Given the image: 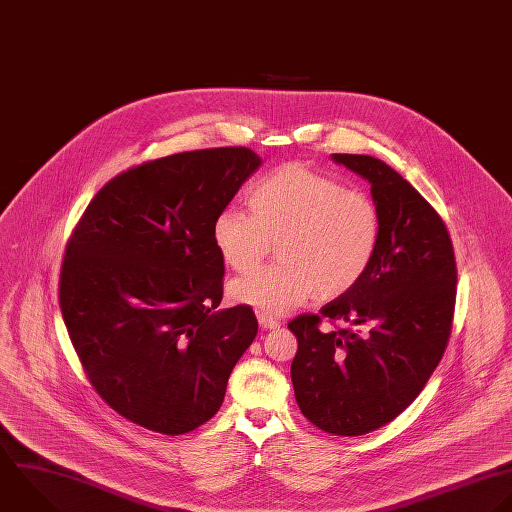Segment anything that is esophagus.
Here are the masks:
<instances>
[{"instance_id":"34e87169","label":"esophagus","mask_w":512,"mask_h":512,"mask_svg":"<svg viewBox=\"0 0 512 512\" xmlns=\"http://www.w3.org/2000/svg\"><path fill=\"white\" fill-rule=\"evenodd\" d=\"M257 319H259V325H261V329H277L281 323L275 319V317H271V315H267V313H259L257 315Z\"/></svg>"}]
</instances>
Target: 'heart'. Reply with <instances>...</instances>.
I'll list each match as a JSON object with an SVG mask.
<instances>
[{"label": "heart", "instance_id": "b5f03b06", "mask_svg": "<svg viewBox=\"0 0 512 512\" xmlns=\"http://www.w3.org/2000/svg\"><path fill=\"white\" fill-rule=\"evenodd\" d=\"M249 211L225 209L213 223V243L233 271L259 265L279 243L281 263L229 285L233 301L263 313H287L313 295L343 297L359 285L381 245L377 203L301 163L261 177L247 195Z\"/></svg>", "mask_w": 512, "mask_h": 512}]
</instances>
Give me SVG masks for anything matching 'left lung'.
Returning <instances> with one entry per match:
<instances>
[{
	"mask_svg": "<svg viewBox=\"0 0 512 512\" xmlns=\"http://www.w3.org/2000/svg\"><path fill=\"white\" fill-rule=\"evenodd\" d=\"M331 159L371 183L381 245L355 289L321 315L289 323L299 341L291 381L315 427L357 437L399 417L439 365L451 335L457 265L443 219L393 167L371 155ZM323 318L358 331L325 332Z\"/></svg>",
	"mask_w": 512,
	"mask_h": 512,
	"instance_id": "8db88e82",
	"label": "left lung"
}]
</instances>
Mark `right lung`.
I'll list each match as a JSON object with an SVG mask.
<instances>
[{"instance_id": "right-lung-1", "label": "right lung", "mask_w": 512, "mask_h": 512, "mask_svg": "<svg viewBox=\"0 0 512 512\" xmlns=\"http://www.w3.org/2000/svg\"><path fill=\"white\" fill-rule=\"evenodd\" d=\"M261 163L247 147H217L127 169L67 243V333L101 399L139 427L185 435L207 423L257 337L251 307L217 311L225 265L213 223Z\"/></svg>"}]
</instances>
